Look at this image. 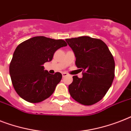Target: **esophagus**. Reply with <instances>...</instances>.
I'll return each mask as SVG.
<instances>
[{
    "mask_svg": "<svg viewBox=\"0 0 131 131\" xmlns=\"http://www.w3.org/2000/svg\"><path fill=\"white\" fill-rule=\"evenodd\" d=\"M62 77H64L67 76V75H68V73H65V72H64V73H62Z\"/></svg>",
    "mask_w": 131,
    "mask_h": 131,
    "instance_id": "1",
    "label": "esophagus"
}]
</instances>
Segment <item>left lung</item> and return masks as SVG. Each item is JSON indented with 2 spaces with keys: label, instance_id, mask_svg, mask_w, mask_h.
Wrapping results in <instances>:
<instances>
[{
  "label": "left lung",
  "instance_id": "left-lung-1",
  "mask_svg": "<svg viewBox=\"0 0 131 131\" xmlns=\"http://www.w3.org/2000/svg\"><path fill=\"white\" fill-rule=\"evenodd\" d=\"M76 57L75 64L83 71V77L73 76L69 93L77 102L90 106L106 95L114 78L115 62L102 40L89 36L67 39Z\"/></svg>",
  "mask_w": 131,
  "mask_h": 131
}]
</instances>
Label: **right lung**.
Listing matches in <instances>:
<instances>
[{
  "instance_id": "add662e5",
  "label": "right lung",
  "mask_w": 131,
  "mask_h": 131,
  "mask_svg": "<svg viewBox=\"0 0 131 131\" xmlns=\"http://www.w3.org/2000/svg\"><path fill=\"white\" fill-rule=\"evenodd\" d=\"M63 40L36 36L23 41L13 53L9 65L13 85L21 98L38 103L48 98L62 79V74L51 75L43 64L52 60L58 49L67 46Z\"/></svg>"
}]
</instances>
